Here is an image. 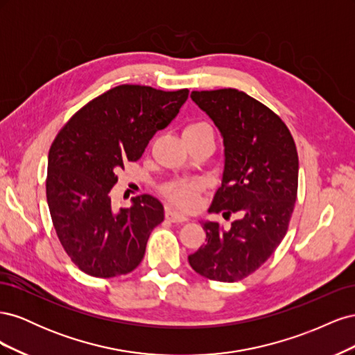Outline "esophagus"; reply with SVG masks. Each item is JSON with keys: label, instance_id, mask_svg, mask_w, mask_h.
<instances>
[{"label": "esophagus", "instance_id": "1", "mask_svg": "<svg viewBox=\"0 0 355 355\" xmlns=\"http://www.w3.org/2000/svg\"><path fill=\"white\" fill-rule=\"evenodd\" d=\"M166 219L170 220V222H187L188 220V218L185 216V214H182V213L176 211V210H171V209H168L166 211Z\"/></svg>", "mask_w": 355, "mask_h": 355}]
</instances>
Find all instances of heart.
Listing matches in <instances>:
<instances>
[{
	"instance_id": "obj_1",
	"label": "heart",
	"mask_w": 355,
	"mask_h": 355,
	"mask_svg": "<svg viewBox=\"0 0 355 355\" xmlns=\"http://www.w3.org/2000/svg\"><path fill=\"white\" fill-rule=\"evenodd\" d=\"M202 132H211L213 128L210 124L197 121L191 123L185 127L184 133H202ZM198 187L194 182H176V184H171L166 188V194L168 200L176 204V206L182 209H191L194 207L196 204V196H197Z\"/></svg>"
}]
</instances>
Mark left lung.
I'll use <instances>...</instances> for the list:
<instances>
[{
  "mask_svg": "<svg viewBox=\"0 0 355 355\" xmlns=\"http://www.w3.org/2000/svg\"><path fill=\"white\" fill-rule=\"evenodd\" d=\"M191 99L225 146L222 187L209 211L240 218L228 230L202 220L207 243L188 261L200 275L232 283L254 272L284 239L297 194L296 146L282 118L244 92H192Z\"/></svg>",
  "mask_w": 355,
  "mask_h": 355,
  "instance_id": "obj_1",
  "label": "left lung"
}]
</instances>
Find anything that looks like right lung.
<instances>
[{
    "instance_id": "obj_1",
    "label": "right lung",
    "mask_w": 355,
    "mask_h": 355,
    "mask_svg": "<svg viewBox=\"0 0 355 355\" xmlns=\"http://www.w3.org/2000/svg\"><path fill=\"white\" fill-rule=\"evenodd\" d=\"M188 89L163 92L123 84L75 114L51 144L47 204L63 249L81 271L111 278L141 263L164 207L144 194L114 210L116 171L142 157L153 136L166 128L188 99Z\"/></svg>"
}]
</instances>
